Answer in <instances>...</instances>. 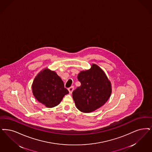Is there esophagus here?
<instances>
[{"instance_id": "esophagus-1", "label": "esophagus", "mask_w": 152, "mask_h": 152, "mask_svg": "<svg viewBox=\"0 0 152 152\" xmlns=\"http://www.w3.org/2000/svg\"><path fill=\"white\" fill-rule=\"evenodd\" d=\"M73 89H74V86H71L70 88H68V91H69L70 94H71V93H72Z\"/></svg>"}]
</instances>
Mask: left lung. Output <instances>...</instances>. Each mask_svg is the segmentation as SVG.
Returning a JSON list of instances; mask_svg holds the SVG:
<instances>
[{
    "label": "left lung",
    "instance_id": "8db88e82",
    "mask_svg": "<svg viewBox=\"0 0 152 152\" xmlns=\"http://www.w3.org/2000/svg\"><path fill=\"white\" fill-rule=\"evenodd\" d=\"M81 85L72 93L76 106L80 111L91 113L102 106L109 99L111 84L103 70L96 64L89 69L81 71L77 75Z\"/></svg>",
    "mask_w": 152,
    "mask_h": 152
}]
</instances>
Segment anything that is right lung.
Returning a JSON list of instances; mask_svg holds the SVG:
<instances>
[{
  "label": "right lung",
  "instance_id": "obj_1",
  "mask_svg": "<svg viewBox=\"0 0 152 152\" xmlns=\"http://www.w3.org/2000/svg\"><path fill=\"white\" fill-rule=\"evenodd\" d=\"M31 88L37 100L49 108L58 105L64 96L69 93L61 77L48 68L38 73Z\"/></svg>",
  "mask_w": 152,
  "mask_h": 152
}]
</instances>
